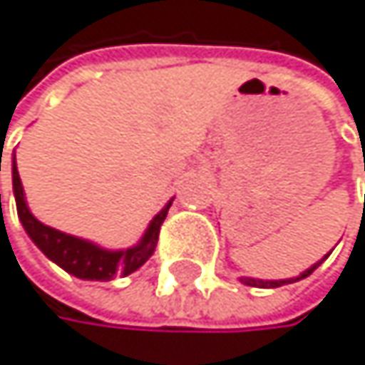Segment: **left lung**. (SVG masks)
Listing matches in <instances>:
<instances>
[{
	"label": "left lung",
	"instance_id": "8db88e82",
	"mask_svg": "<svg viewBox=\"0 0 365 365\" xmlns=\"http://www.w3.org/2000/svg\"><path fill=\"white\" fill-rule=\"evenodd\" d=\"M318 265H320V263L312 265L307 272H302V274H300L298 279H289V281H259V279H242V281H244L246 285H250V287H281V285H285V283H294V281H300V279L309 277Z\"/></svg>",
	"mask_w": 365,
	"mask_h": 365
}]
</instances>
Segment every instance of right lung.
Wrapping results in <instances>:
<instances>
[{"label": "right lung", "mask_w": 365, "mask_h": 365, "mask_svg": "<svg viewBox=\"0 0 365 365\" xmlns=\"http://www.w3.org/2000/svg\"><path fill=\"white\" fill-rule=\"evenodd\" d=\"M12 189H14V200H16V213H19V220H21L26 232L30 235V240L43 250V255L47 259H51L65 272H69V274H73L78 279H84V281H110L113 277H128L135 269H139L154 255L160 226L165 222L168 211L172 207V202H170L150 222L139 246L128 248V250L108 252V250L93 246L91 242L78 240V237L65 235L56 228H49V226L41 224L30 213V209L26 205L24 187H21L19 172H16L14 158H12Z\"/></svg>", "instance_id": "right-lung-1"}]
</instances>
